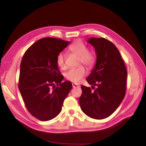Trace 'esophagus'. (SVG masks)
Wrapping results in <instances>:
<instances>
[{
	"instance_id": "34e87169",
	"label": "esophagus",
	"mask_w": 146,
	"mask_h": 146,
	"mask_svg": "<svg viewBox=\"0 0 146 146\" xmlns=\"http://www.w3.org/2000/svg\"><path fill=\"white\" fill-rule=\"evenodd\" d=\"M79 85L77 84H75V83H73L72 84V87L73 88H76V87H78Z\"/></svg>"
}]
</instances>
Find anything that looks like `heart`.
<instances>
[{
  "instance_id": "1",
  "label": "heart",
  "mask_w": 146,
  "mask_h": 146,
  "mask_svg": "<svg viewBox=\"0 0 146 146\" xmlns=\"http://www.w3.org/2000/svg\"><path fill=\"white\" fill-rule=\"evenodd\" d=\"M69 50L73 54H74L80 58V62L82 63L88 68L92 67L95 64L96 58L92 52L88 51L86 46L81 41H77L72 44L69 47ZM57 65L62 69L66 68L65 64V54L60 52L56 58ZM86 74L85 68L82 66L70 69L66 73V78L69 81L74 83H79Z\"/></svg>"
}]
</instances>
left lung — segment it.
Returning <instances> with one entry per match:
<instances>
[{
	"instance_id": "left-lung-1",
	"label": "left lung",
	"mask_w": 146,
	"mask_h": 146,
	"mask_svg": "<svg viewBox=\"0 0 146 146\" xmlns=\"http://www.w3.org/2000/svg\"><path fill=\"white\" fill-rule=\"evenodd\" d=\"M88 42L94 48L96 62L86 80L92 88L81 86V110L92 118L109 117L119 107L125 95L127 70L116 46L104 38H91Z\"/></svg>"
}]
</instances>
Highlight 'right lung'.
Listing matches in <instances>:
<instances>
[{
    "mask_svg": "<svg viewBox=\"0 0 146 146\" xmlns=\"http://www.w3.org/2000/svg\"><path fill=\"white\" fill-rule=\"evenodd\" d=\"M70 42L43 38L29 47L20 67L19 88L27 108L36 118L48 121L62 110L64 100L72 88L63 80L56 63L58 55Z\"/></svg>",
    "mask_w": 146,
    "mask_h": 146,
    "instance_id": "1",
    "label": "right lung"
}]
</instances>
